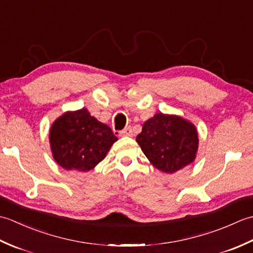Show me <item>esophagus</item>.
I'll list each match as a JSON object with an SVG mask.
<instances>
[{
    "label": "esophagus",
    "mask_w": 253,
    "mask_h": 253,
    "mask_svg": "<svg viewBox=\"0 0 253 253\" xmlns=\"http://www.w3.org/2000/svg\"><path fill=\"white\" fill-rule=\"evenodd\" d=\"M120 135L122 137H131L132 136V129L130 127H127V128H125V129L120 132Z\"/></svg>",
    "instance_id": "obj_1"
}]
</instances>
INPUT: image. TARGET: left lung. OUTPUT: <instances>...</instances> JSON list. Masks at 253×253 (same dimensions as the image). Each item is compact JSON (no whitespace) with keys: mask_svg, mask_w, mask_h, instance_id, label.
Masks as SVG:
<instances>
[{"mask_svg":"<svg viewBox=\"0 0 253 253\" xmlns=\"http://www.w3.org/2000/svg\"><path fill=\"white\" fill-rule=\"evenodd\" d=\"M136 141L154 168L173 174L195 161L199 138L189 121L158 113L143 124Z\"/></svg>","mask_w":253,"mask_h":253,"instance_id":"1","label":"left lung"}]
</instances>
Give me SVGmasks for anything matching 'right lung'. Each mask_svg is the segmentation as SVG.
<instances>
[{
  "mask_svg": "<svg viewBox=\"0 0 253 253\" xmlns=\"http://www.w3.org/2000/svg\"><path fill=\"white\" fill-rule=\"evenodd\" d=\"M116 140L111 128L91 116L84 107L64 113L50 129L53 158L67 170L94 169Z\"/></svg>",
  "mask_w": 253,
  "mask_h": 253,
  "instance_id": "1",
  "label": "right lung"
}]
</instances>
